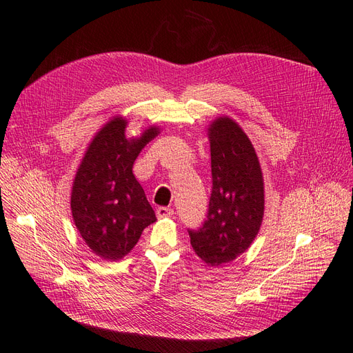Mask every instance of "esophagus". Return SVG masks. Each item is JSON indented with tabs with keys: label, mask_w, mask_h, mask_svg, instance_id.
<instances>
[{
	"label": "esophagus",
	"mask_w": 353,
	"mask_h": 353,
	"mask_svg": "<svg viewBox=\"0 0 353 353\" xmlns=\"http://www.w3.org/2000/svg\"><path fill=\"white\" fill-rule=\"evenodd\" d=\"M156 214L159 219H164V217H172L174 214V210L170 208H157Z\"/></svg>",
	"instance_id": "1"
}]
</instances>
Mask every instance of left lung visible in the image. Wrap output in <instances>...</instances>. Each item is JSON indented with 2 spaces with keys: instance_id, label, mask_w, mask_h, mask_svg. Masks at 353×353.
<instances>
[{
  "instance_id": "obj_1",
  "label": "left lung",
  "mask_w": 353,
  "mask_h": 353,
  "mask_svg": "<svg viewBox=\"0 0 353 353\" xmlns=\"http://www.w3.org/2000/svg\"><path fill=\"white\" fill-rule=\"evenodd\" d=\"M212 156V194L208 219L188 230L196 254L209 266L229 263L249 249L265 213L263 174L254 148L230 117L208 128Z\"/></svg>"
}]
</instances>
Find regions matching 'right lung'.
Returning <instances> with one entry per match:
<instances>
[{
  "mask_svg": "<svg viewBox=\"0 0 353 353\" xmlns=\"http://www.w3.org/2000/svg\"><path fill=\"white\" fill-rule=\"evenodd\" d=\"M127 120L113 117L88 144L71 189L74 225L87 246L104 261H119L157 220L133 174L141 148L160 130L145 128L140 137H125Z\"/></svg>",
  "mask_w": 353,
  "mask_h": 353,
  "instance_id": "right-lung-1",
  "label": "right lung"
}]
</instances>
